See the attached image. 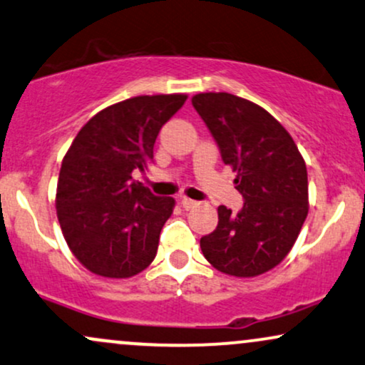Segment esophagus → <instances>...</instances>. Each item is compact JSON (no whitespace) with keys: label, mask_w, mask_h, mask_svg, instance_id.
I'll return each mask as SVG.
<instances>
[{"label":"esophagus","mask_w":365,"mask_h":365,"mask_svg":"<svg viewBox=\"0 0 365 365\" xmlns=\"http://www.w3.org/2000/svg\"><path fill=\"white\" fill-rule=\"evenodd\" d=\"M180 204H182L183 209H192V207H195L197 202L192 200V199H187V197H182V200H180Z\"/></svg>","instance_id":"34e87169"}]
</instances>
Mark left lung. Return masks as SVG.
Wrapping results in <instances>:
<instances>
[{
	"instance_id": "8db88e82",
	"label": "left lung",
	"mask_w": 365,
	"mask_h": 365,
	"mask_svg": "<svg viewBox=\"0 0 365 365\" xmlns=\"http://www.w3.org/2000/svg\"><path fill=\"white\" fill-rule=\"evenodd\" d=\"M216 140L222 163L238 171L243 209L219 205V222L200 238L204 257L219 272L255 277L274 269L296 243L308 216V171L287 130L257 103L231 93L192 98Z\"/></svg>"
}]
</instances>
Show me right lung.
Wrapping results in <instances>:
<instances>
[{
  "mask_svg": "<svg viewBox=\"0 0 365 365\" xmlns=\"http://www.w3.org/2000/svg\"><path fill=\"white\" fill-rule=\"evenodd\" d=\"M187 95L134 96L86 122L66 153L56 207L64 240L88 270L125 279L155 260L160 232L173 212L133 178L148 170L161 127Z\"/></svg>",
  "mask_w": 365,
  "mask_h": 365,
  "instance_id": "1",
  "label": "right lung"
}]
</instances>
